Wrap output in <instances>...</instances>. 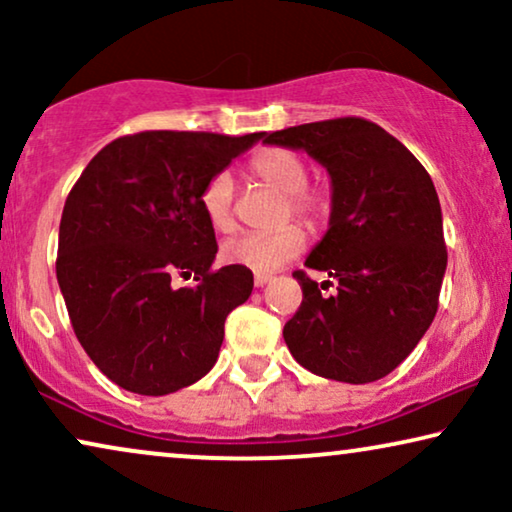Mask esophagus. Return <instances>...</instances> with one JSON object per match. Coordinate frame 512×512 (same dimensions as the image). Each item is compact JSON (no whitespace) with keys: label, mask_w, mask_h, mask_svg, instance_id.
<instances>
[{"label":"esophagus","mask_w":512,"mask_h":512,"mask_svg":"<svg viewBox=\"0 0 512 512\" xmlns=\"http://www.w3.org/2000/svg\"><path fill=\"white\" fill-rule=\"evenodd\" d=\"M270 275H263V272H256V275H254V284L256 286H265V284H268L270 282Z\"/></svg>","instance_id":"esophagus-1"}]
</instances>
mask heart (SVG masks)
Listing matches in <instances>:
<instances>
[{"label": "heart", "mask_w": 512, "mask_h": 512, "mask_svg": "<svg viewBox=\"0 0 512 512\" xmlns=\"http://www.w3.org/2000/svg\"><path fill=\"white\" fill-rule=\"evenodd\" d=\"M251 172L258 181L272 191L284 195V205L279 209V221H303L305 226H317L328 209L324 188L307 184L305 160L291 149L258 151L251 158ZM200 207L205 212L209 226L219 233H230L235 228V179L228 170L216 172L200 193ZM305 249V233L296 223L270 230V233L237 235L223 244L221 256L230 265H242L254 272H272L282 268Z\"/></svg>", "instance_id": "1"}]
</instances>
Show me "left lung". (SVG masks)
<instances>
[{"label": "left lung", "instance_id": "1", "mask_svg": "<svg viewBox=\"0 0 512 512\" xmlns=\"http://www.w3.org/2000/svg\"><path fill=\"white\" fill-rule=\"evenodd\" d=\"M265 144L303 149L331 174L328 230L296 270L303 303L284 340L300 366L326 380L375 382L405 361L438 312L447 268L443 214L424 165L387 130L345 116L265 135Z\"/></svg>", "mask_w": 512, "mask_h": 512}]
</instances>
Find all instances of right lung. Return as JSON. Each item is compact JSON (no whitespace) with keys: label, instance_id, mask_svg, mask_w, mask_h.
Instances as JSON below:
<instances>
[{"label":"right lung","instance_id":"add662e5","mask_svg":"<svg viewBox=\"0 0 512 512\" xmlns=\"http://www.w3.org/2000/svg\"><path fill=\"white\" fill-rule=\"evenodd\" d=\"M261 137L125 135L69 191L55 272L76 338L118 387L165 396L219 359L223 324L251 296L254 275L242 265L212 270L219 247L200 193ZM174 276L196 284L174 290Z\"/></svg>","mask_w":512,"mask_h":512}]
</instances>
